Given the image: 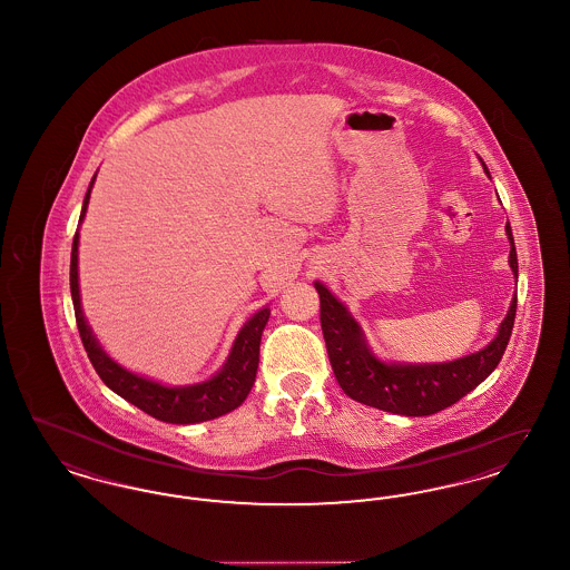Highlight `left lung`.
<instances>
[{
  "label": "left lung",
  "instance_id": "8db88e82",
  "mask_svg": "<svg viewBox=\"0 0 570 570\" xmlns=\"http://www.w3.org/2000/svg\"><path fill=\"white\" fill-rule=\"evenodd\" d=\"M507 235L511 239L509 263L517 275L515 242L509 224ZM316 291L326 353L342 391L354 402L393 414L428 416L460 402L498 367L515 325L517 295L495 340L481 353L434 365H389L367 351L358 325L321 282H316Z\"/></svg>",
  "mask_w": 570,
  "mask_h": 570
}]
</instances>
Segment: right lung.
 Here are the masks:
<instances>
[{"mask_svg": "<svg viewBox=\"0 0 570 570\" xmlns=\"http://www.w3.org/2000/svg\"><path fill=\"white\" fill-rule=\"evenodd\" d=\"M94 179L89 184V190L85 194V200H82L81 219L87 212ZM77 265H79V228L75 233L72 256H70V293H72V303H75L77 326H79L85 353L89 356L94 370L117 395H121L124 400H128L130 404H135L136 407H140L142 412L151 414L158 421L179 423V425L212 421V419H217V416L244 404L245 397L252 391L254 380H256L261 337H263V328L267 325L269 314H272L269 307H263L258 314H254L245 323L235 340L233 353L217 376L203 382V384L170 389V386H163L158 382L140 379L132 372L124 370L98 346L91 328L87 326L85 316H82Z\"/></svg>", "mask_w": 570, "mask_h": 570, "instance_id": "right-lung-1", "label": "right lung"}]
</instances>
